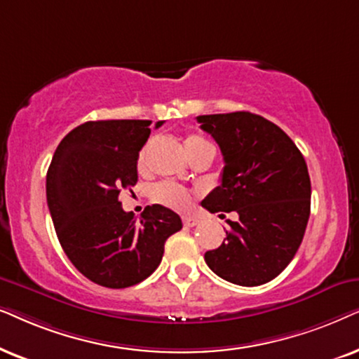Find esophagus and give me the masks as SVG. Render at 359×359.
Returning a JSON list of instances; mask_svg holds the SVG:
<instances>
[{
	"mask_svg": "<svg viewBox=\"0 0 359 359\" xmlns=\"http://www.w3.org/2000/svg\"><path fill=\"white\" fill-rule=\"evenodd\" d=\"M182 223H184V226L194 228V226H197V224H198V218L197 217H184Z\"/></svg>",
	"mask_w": 359,
	"mask_h": 359,
	"instance_id": "34e87169",
	"label": "esophagus"
}]
</instances>
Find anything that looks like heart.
Instances as JSON below:
<instances>
[{"mask_svg": "<svg viewBox=\"0 0 359 359\" xmlns=\"http://www.w3.org/2000/svg\"><path fill=\"white\" fill-rule=\"evenodd\" d=\"M184 147L187 156L190 157L195 152L205 149V147H213L207 140L203 137L190 135L184 140ZM144 165V151H141L140 157H137V167ZM151 197L154 202L164 205V207H169L172 210H177V212H185L192 203V195L187 189L180 187L174 182H161L152 187Z\"/></svg>", "mask_w": 359, "mask_h": 359, "instance_id": "1", "label": "heart"}]
</instances>
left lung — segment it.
I'll return each instance as SVG.
<instances>
[{
	"label": "left lung",
	"mask_w": 359,
	"mask_h": 359,
	"mask_svg": "<svg viewBox=\"0 0 359 359\" xmlns=\"http://www.w3.org/2000/svg\"><path fill=\"white\" fill-rule=\"evenodd\" d=\"M223 154L222 184L202 202L210 213L236 212L226 238L205 262L228 283H269L294 259L310 217L302 152L269 119L250 111L197 116Z\"/></svg>",
	"instance_id": "8db88e82"
}]
</instances>
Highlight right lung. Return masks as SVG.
Instances as JSON below:
<instances>
[{"instance_id": "obj_1", "label": "right lung", "mask_w": 359, "mask_h": 359, "mask_svg": "<svg viewBox=\"0 0 359 359\" xmlns=\"http://www.w3.org/2000/svg\"><path fill=\"white\" fill-rule=\"evenodd\" d=\"M149 126L147 119L80 124L57 146L47 170V205L62 250L103 287H131L149 277L167 238L182 228L179 215L162 205L146 207L137 222L118 200L137 182V157Z\"/></svg>"}]
</instances>
